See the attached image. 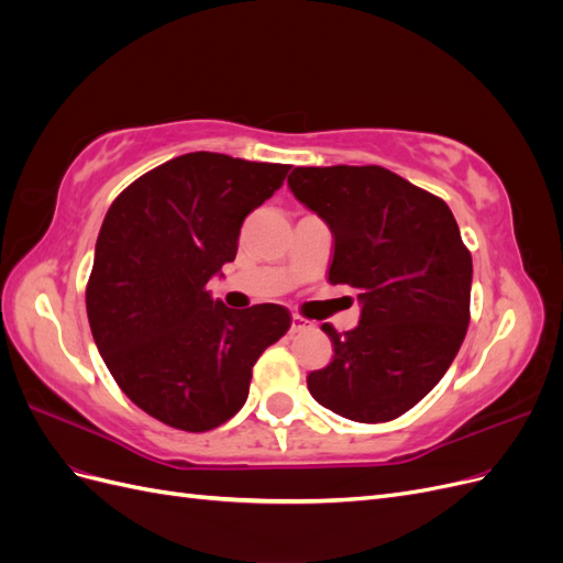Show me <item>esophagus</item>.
Masks as SVG:
<instances>
[{"label": "esophagus", "mask_w": 563, "mask_h": 563, "mask_svg": "<svg viewBox=\"0 0 563 563\" xmlns=\"http://www.w3.org/2000/svg\"><path fill=\"white\" fill-rule=\"evenodd\" d=\"M308 327H310V321H308V319H302L300 314H291V331H294V333L305 331Z\"/></svg>", "instance_id": "esophagus-1"}]
</instances>
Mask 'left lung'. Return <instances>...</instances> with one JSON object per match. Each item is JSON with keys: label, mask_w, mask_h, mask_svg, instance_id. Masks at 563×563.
<instances>
[{"label": "left lung", "mask_w": 563, "mask_h": 563, "mask_svg": "<svg viewBox=\"0 0 563 563\" xmlns=\"http://www.w3.org/2000/svg\"><path fill=\"white\" fill-rule=\"evenodd\" d=\"M294 197L333 234L329 282L350 286L360 327L338 333L310 395L356 422H387L444 378L470 323L472 255L444 199L383 166H298Z\"/></svg>", "instance_id": "8db88e82"}]
</instances>
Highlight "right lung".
Wrapping results in <instances>:
<instances>
[{"label":"right lung","instance_id":"obj_1","mask_svg":"<svg viewBox=\"0 0 563 563\" xmlns=\"http://www.w3.org/2000/svg\"><path fill=\"white\" fill-rule=\"evenodd\" d=\"M286 174V164L190 152L131 183L103 220L87 286L96 347L124 395L168 428L230 420L253 364L291 327L282 305L232 310L207 288Z\"/></svg>","mask_w":563,"mask_h":563}]
</instances>
